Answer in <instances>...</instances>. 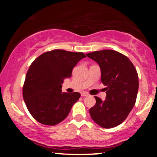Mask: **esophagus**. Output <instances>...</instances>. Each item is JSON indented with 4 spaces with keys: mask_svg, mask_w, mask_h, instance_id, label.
<instances>
[{
    "mask_svg": "<svg viewBox=\"0 0 157 157\" xmlns=\"http://www.w3.org/2000/svg\"><path fill=\"white\" fill-rule=\"evenodd\" d=\"M89 93L88 92H86V91H84V92H82L81 93V96H82V97H87V96H89Z\"/></svg>",
    "mask_w": 157,
    "mask_h": 157,
    "instance_id": "obj_1",
    "label": "esophagus"
}]
</instances>
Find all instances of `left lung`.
Instances as JSON below:
<instances>
[{
	"mask_svg": "<svg viewBox=\"0 0 157 157\" xmlns=\"http://www.w3.org/2000/svg\"><path fill=\"white\" fill-rule=\"evenodd\" d=\"M100 66L106 99L98 97L89 110L97 125L111 128L121 124L135 105L139 89L138 74L131 61L120 52L104 49L86 54Z\"/></svg>",
	"mask_w": 157,
	"mask_h": 157,
	"instance_id": "left-lung-1",
	"label": "left lung"
}]
</instances>
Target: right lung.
<instances>
[{
    "instance_id": "add662e5",
    "label": "right lung",
    "mask_w": 157,
    "mask_h": 157,
    "mask_svg": "<svg viewBox=\"0 0 157 157\" xmlns=\"http://www.w3.org/2000/svg\"><path fill=\"white\" fill-rule=\"evenodd\" d=\"M86 57L82 52L63 49L46 52L29 68L23 97L29 113L37 122L55 125L66 118L80 94L62 92L64 79L71 77L74 67Z\"/></svg>"
}]
</instances>
